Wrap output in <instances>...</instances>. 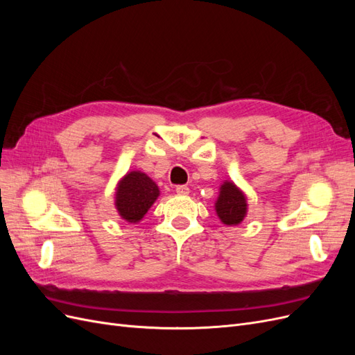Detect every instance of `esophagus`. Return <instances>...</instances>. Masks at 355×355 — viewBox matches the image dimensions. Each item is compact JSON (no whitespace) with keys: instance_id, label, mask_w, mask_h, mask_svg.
<instances>
[{"instance_id":"obj_1","label":"esophagus","mask_w":355,"mask_h":355,"mask_svg":"<svg viewBox=\"0 0 355 355\" xmlns=\"http://www.w3.org/2000/svg\"><path fill=\"white\" fill-rule=\"evenodd\" d=\"M176 192L179 196H188L189 194V188L187 185H178Z\"/></svg>"}]
</instances>
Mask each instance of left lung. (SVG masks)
Segmentation results:
<instances>
[{
	"label": "left lung",
	"mask_w": 355,
	"mask_h": 355,
	"mask_svg": "<svg viewBox=\"0 0 355 355\" xmlns=\"http://www.w3.org/2000/svg\"><path fill=\"white\" fill-rule=\"evenodd\" d=\"M247 211V202L243 192L232 182H225L220 187V194L216 202V213L227 225L240 223Z\"/></svg>",
	"instance_id": "1"
}]
</instances>
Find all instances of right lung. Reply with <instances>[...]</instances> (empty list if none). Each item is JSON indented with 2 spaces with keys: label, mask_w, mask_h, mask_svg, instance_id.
I'll return each instance as SVG.
<instances>
[{
  "label": "right lung",
  "mask_w": 355,
  "mask_h": 355,
  "mask_svg": "<svg viewBox=\"0 0 355 355\" xmlns=\"http://www.w3.org/2000/svg\"><path fill=\"white\" fill-rule=\"evenodd\" d=\"M159 196L155 182L141 171H130L116 188L115 206L127 222H139Z\"/></svg>",
  "instance_id": "add662e5"
}]
</instances>
